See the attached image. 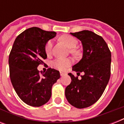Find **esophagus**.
<instances>
[{"mask_svg":"<svg viewBox=\"0 0 124 124\" xmlns=\"http://www.w3.org/2000/svg\"><path fill=\"white\" fill-rule=\"evenodd\" d=\"M60 76H61V77H63V76H64L65 75H66V73H64V72H62V71L60 72Z\"/></svg>","mask_w":124,"mask_h":124,"instance_id":"esophagus-1","label":"esophagus"}]
</instances>
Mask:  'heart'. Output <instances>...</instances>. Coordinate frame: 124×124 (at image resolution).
Segmentation results:
<instances>
[{"label": "heart", "mask_w": 124, "mask_h": 124, "mask_svg": "<svg viewBox=\"0 0 124 124\" xmlns=\"http://www.w3.org/2000/svg\"><path fill=\"white\" fill-rule=\"evenodd\" d=\"M60 40H62L65 44L70 49L75 48L77 45V40L75 38L73 37V36L70 35H63L60 37ZM53 47V41L51 40H48L47 42L44 47L45 52L47 54H49L51 52ZM72 53H74L73 50H71ZM72 60L71 59H61V58H58L53 62V66L54 68L57 70H62L64 71L71 64Z\"/></svg>", "instance_id": "obj_1"}]
</instances>
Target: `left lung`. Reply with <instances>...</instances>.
<instances>
[{
    "instance_id": "left-lung-1",
    "label": "left lung",
    "mask_w": 124,
    "mask_h": 124,
    "mask_svg": "<svg viewBox=\"0 0 124 124\" xmlns=\"http://www.w3.org/2000/svg\"><path fill=\"white\" fill-rule=\"evenodd\" d=\"M82 42L83 56L72 70L84 73L79 80L71 73V82L66 87L65 95L71 105L79 109L94 104L103 94L111 76V53L101 36L84 30L71 33Z\"/></svg>"
}]
</instances>
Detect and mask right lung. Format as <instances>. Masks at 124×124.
I'll return each mask as SVG.
<instances>
[{"label": "right lung", "mask_w": 124, "mask_h": 124, "mask_svg": "<svg viewBox=\"0 0 124 124\" xmlns=\"http://www.w3.org/2000/svg\"><path fill=\"white\" fill-rule=\"evenodd\" d=\"M56 34L33 27L18 35L13 43L9 55L11 82L19 98L29 106L40 107L48 102L52 85L60 77L51 68L46 73L37 70L47 58L45 45Z\"/></svg>", "instance_id": "add662e5"}]
</instances>
